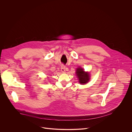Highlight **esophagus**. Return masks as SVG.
<instances>
[{
	"instance_id": "34e87169",
	"label": "esophagus",
	"mask_w": 132,
	"mask_h": 132,
	"mask_svg": "<svg viewBox=\"0 0 132 132\" xmlns=\"http://www.w3.org/2000/svg\"><path fill=\"white\" fill-rule=\"evenodd\" d=\"M61 71H62V72H65L66 70H65V66L62 65V66H61Z\"/></svg>"
}]
</instances>
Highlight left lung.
I'll use <instances>...</instances> for the list:
<instances>
[{
    "label": "left lung",
    "mask_w": 132,
    "mask_h": 132,
    "mask_svg": "<svg viewBox=\"0 0 132 132\" xmlns=\"http://www.w3.org/2000/svg\"><path fill=\"white\" fill-rule=\"evenodd\" d=\"M76 75L79 79V82L81 84H85L89 80V75L88 72H85L82 68L79 67L77 69Z\"/></svg>",
    "instance_id": "obj_1"
}]
</instances>
